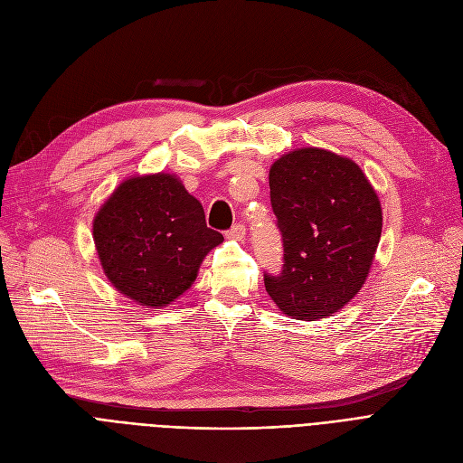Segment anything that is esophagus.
<instances>
[{"instance_id":"obj_1","label":"esophagus","mask_w":463,"mask_h":463,"mask_svg":"<svg viewBox=\"0 0 463 463\" xmlns=\"http://www.w3.org/2000/svg\"><path fill=\"white\" fill-rule=\"evenodd\" d=\"M225 236L231 238V240H236V241H241V240L246 238V227L241 225V223H236V225H232V227L227 231Z\"/></svg>"}]
</instances>
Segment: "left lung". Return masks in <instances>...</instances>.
<instances>
[{
	"label": "left lung",
	"mask_w": 463,
	"mask_h": 463,
	"mask_svg": "<svg viewBox=\"0 0 463 463\" xmlns=\"http://www.w3.org/2000/svg\"><path fill=\"white\" fill-rule=\"evenodd\" d=\"M270 201L283 238V270L266 293L298 321L326 319L366 281L383 229L375 189L349 157L300 148L270 166Z\"/></svg>",
	"instance_id": "obj_1"
}]
</instances>
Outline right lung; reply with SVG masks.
Returning <instances> with one entry per match:
<instances>
[{
  "label": "right lung",
  "mask_w": 463,
  "mask_h": 463,
  "mask_svg": "<svg viewBox=\"0 0 463 463\" xmlns=\"http://www.w3.org/2000/svg\"><path fill=\"white\" fill-rule=\"evenodd\" d=\"M103 272L121 295L159 309L197 279L203 259L223 241L203 204L166 173L121 182L93 219Z\"/></svg>",
  "instance_id": "1"
}]
</instances>
